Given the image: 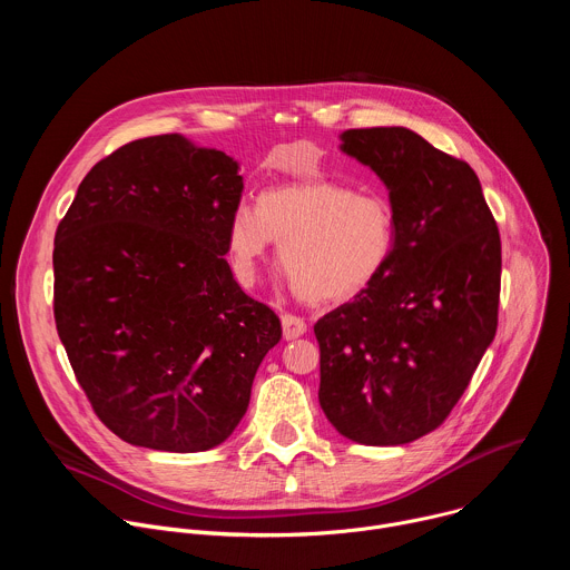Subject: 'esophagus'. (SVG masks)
<instances>
[{"instance_id": "34e87169", "label": "esophagus", "mask_w": 570, "mask_h": 570, "mask_svg": "<svg viewBox=\"0 0 570 570\" xmlns=\"http://www.w3.org/2000/svg\"><path fill=\"white\" fill-rule=\"evenodd\" d=\"M282 330H284V338L293 341V338H299V336L306 334V322L299 315L284 313L282 315Z\"/></svg>"}]
</instances>
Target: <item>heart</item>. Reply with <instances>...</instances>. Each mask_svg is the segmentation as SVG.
Returning a JSON list of instances; mask_svg holds the SVG:
<instances>
[{
	"mask_svg": "<svg viewBox=\"0 0 570 570\" xmlns=\"http://www.w3.org/2000/svg\"><path fill=\"white\" fill-rule=\"evenodd\" d=\"M279 240V266L311 304H341L387 268L396 220L379 194H358L330 180H297L266 189L257 209L238 205L227 246L240 282L257 279V264Z\"/></svg>",
	"mask_w": 570,
	"mask_h": 570,
	"instance_id": "obj_1",
	"label": "heart"
}]
</instances>
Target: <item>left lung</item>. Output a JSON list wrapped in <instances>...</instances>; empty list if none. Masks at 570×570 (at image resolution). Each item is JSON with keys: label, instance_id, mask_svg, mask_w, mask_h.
I'll use <instances>...</instances> for the list:
<instances>
[{"label": "left lung", "instance_id": "left-lung-1", "mask_svg": "<svg viewBox=\"0 0 570 570\" xmlns=\"http://www.w3.org/2000/svg\"><path fill=\"white\" fill-rule=\"evenodd\" d=\"M341 139L387 187L396 240L381 277L315 322L317 399L341 435L409 444L449 417L497 336L501 236L466 161L401 126Z\"/></svg>", "mask_w": 570, "mask_h": 570}]
</instances>
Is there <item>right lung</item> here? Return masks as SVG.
<instances>
[{"label":"right lung","mask_w":570,"mask_h":570,"mask_svg":"<svg viewBox=\"0 0 570 570\" xmlns=\"http://www.w3.org/2000/svg\"><path fill=\"white\" fill-rule=\"evenodd\" d=\"M238 165L183 135L135 139L92 167L53 240V317L97 417L124 442L196 453L246 415L279 338L225 255Z\"/></svg>","instance_id":"1"}]
</instances>
